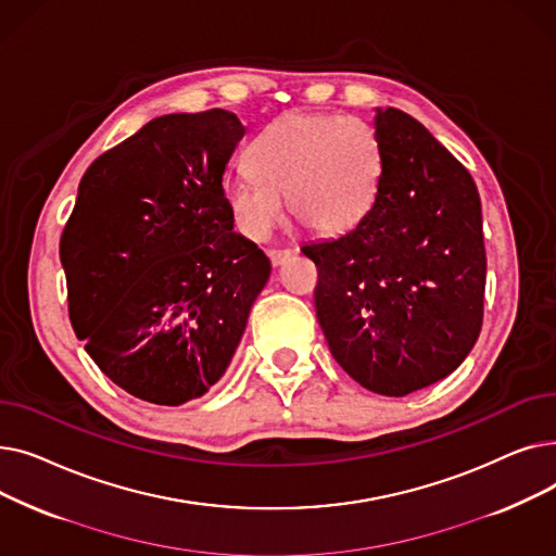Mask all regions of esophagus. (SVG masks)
Returning a JSON list of instances; mask_svg holds the SVG:
<instances>
[{
    "label": "esophagus",
    "instance_id": "1",
    "mask_svg": "<svg viewBox=\"0 0 556 556\" xmlns=\"http://www.w3.org/2000/svg\"><path fill=\"white\" fill-rule=\"evenodd\" d=\"M268 256H270L273 266L279 268V266H283V263H286L290 256H293V252H290V250H270Z\"/></svg>",
    "mask_w": 556,
    "mask_h": 556
}]
</instances>
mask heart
<instances>
[{
    "instance_id": "1",
    "label": "heart",
    "mask_w": 556,
    "mask_h": 556,
    "mask_svg": "<svg viewBox=\"0 0 556 556\" xmlns=\"http://www.w3.org/2000/svg\"><path fill=\"white\" fill-rule=\"evenodd\" d=\"M252 168L225 187L227 210L245 239L273 237L288 210L308 227L340 233L374 207L386 173L376 128L358 116L283 114L250 143Z\"/></svg>"
}]
</instances>
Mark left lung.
I'll use <instances>...</instances> for the list:
<instances>
[{"instance_id": "8db88e82", "label": "left lung", "mask_w": 556, "mask_h": 556, "mask_svg": "<svg viewBox=\"0 0 556 556\" xmlns=\"http://www.w3.org/2000/svg\"><path fill=\"white\" fill-rule=\"evenodd\" d=\"M374 128L386 173L371 212L302 252L338 365L376 394L405 396L455 371L480 336L482 204L471 173L410 114L376 108Z\"/></svg>"}]
</instances>
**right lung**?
I'll use <instances>...</instances> for the list:
<instances>
[{
	"instance_id": "right-lung-1",
	"label": "right lung",
	"mask_w": 556,
	"mask_h": 556,
	"mask_svg": "<svg viewBox=\"0 0 556 556\" xmlns=\"http://www.w3.org/2000/svg\"><path fill=\"white\" fill-rule=\"evenodd\" d=\"M245 135L227 110L164 114L85 170L61 239L70 317L128 394L210 392L243 338L270 261L233 231L223 178Z\"/></svg>"
}]
</instances>
